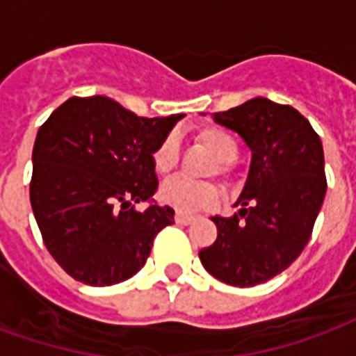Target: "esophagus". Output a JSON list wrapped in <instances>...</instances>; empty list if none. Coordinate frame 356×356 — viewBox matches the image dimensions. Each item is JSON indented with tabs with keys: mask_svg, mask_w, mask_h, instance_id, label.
Instances as JSON below:
<instances>
[{
	"mask_svg": "<svg viewBox=\"0 0 356 356\" xmlns=\"http://www.w3.org/2000/svg\"><path fill=\"white\" fill-rule=\"evenodd\" d=\"M193 221H194L193 216H186V213H181V211L175 213V223L177 225H188V223H193Z\"/></svg>",
	"mask_w": 356,
	"mask_h": 356,
	"instance_id": "34e87169",
	"label": "esophagus"
}]
</instances>
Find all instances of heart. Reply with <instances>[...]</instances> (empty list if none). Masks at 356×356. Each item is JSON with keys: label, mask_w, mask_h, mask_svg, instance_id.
I'll list each match as a JSON object with an SVG mask.
<instances>
[{"label": "heart", "mask_w": 356, "mask_h": 356, "mask_svg": "<svg viewBox=\"0 0 356 356\" xmlns=\"http://www.w3.org/2000/svg\"><path fill=\"white\" fill-rule=\"evenodd\" d=\"M194 140L216 158V165H211L208 170L209 175L217 173L221 177H229L232 171L231 163L238 158L240 152L238 143L231 133L223 127L209 125L196 133ZM152 163L160 175H170L171 171L177 168L179 147L175 137H168L160 143V147L156 148L152 154ZM219 198H221L219 186L209 181L194 183L188 179L177 177L163 183V186L160 188V200L181 213H193V211L216 208Z\"/></svg>", "instance_id": "heart-1"}]
</instances>
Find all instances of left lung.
Returning a JSON list of instances; mask_svg holds the SVG:
<instances>
[{
    "label": "left lung",
    "mask_w": 356,
    "mask_h": 356,
    "mask_svg": "<svg viewBox=\"0 0 356 356\" xmlns=\"http://www.w3.org/2000/svg\"><path fill=\"white\" fill-rule=\"evenodd\" d=\"M213 120L244 139L252 163L234 202L240 209L211 217L217 240L198 255L217 280L250 288L286 270L311 238L326 194L324 150L305 116L265 97Z\"/></svg>",
    "instance_id": "obj_1"
}]
</instances>
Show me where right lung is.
<instances>
[{
  "instance_id": "obj_1",
  "label": "right lung",
  "mask_w": 356,
  "mask_h": 356,
  "mask_svg": "<svg viewBox=\"0 0 356 356\" xmlns=\"http://www.w3.org/2000/svg\"><path fill=\"white\" fill-rule=\"evenodd\" d=\"M183 114L140 118L108 97H72L40 127L30 202L45 248L68 275L112 286L137 275L156 234L173 223L152 154Z\"/></svg>"
}]
</instances>
